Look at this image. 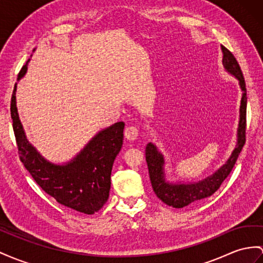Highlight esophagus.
Wrapping results in <instances>:
<instances>
[{
	"label": "esophagus",
	"mask_w": 263,
	"mask_h": 263,
	"mask_svg": "<svg viewBox=\"0 0 263 263\" xmlns=\"http://www.w3.org/2000/svg\"><path fill=\"white\" fill-rule=\"evenodd\" d=\"M124 136L127 140H131V141L136 140L139 136V129L137 126H133V125L127 126L124 130Z\"/></svg>",
	"instance_id": "1"
}]
</instances>
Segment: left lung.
Wrapping results in <instances>:
<instances>
[{
	"label": "left lung",
	"mask_w": 263,
	"mask_h": 263,
	"mask_svg": "<svg viewBox=\"0 0 263 263\" xmlns=\"http://www.w3.org/2000/svg\"><path fill=\"white\" fill-rule=\"evenodd\" d=\"M222 53H223V63L226 70L239 80V83L243 94L241 99L240 106V122L238 130V144L232 156L228 160V162L220 167V170L215 172L213 176L200 181L198 183L193 184H171L166 183L164 180L163 173V164L164 160L157 147L152 143H149L145 147V160L149 169V176L151 180V184L154 193L157 197L172 208H183L189 205L190 203H196L198 201L203 200L217 191L222 182L228 178L229 174L232 171L233 166L237 162L239 154L246 143V130H247V89L246 81L243 74L240 69V65L234 58L232 53L229 51L226 46L221 45Z\"/></svg>",
	"instance_id": "1"
}]
</instances>
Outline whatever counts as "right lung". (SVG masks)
<instances>
[{
	"label": "right lung",
	"instance_id": "add662e5",
	"mask_svg": "<svg viewBox=\"0 0 263 263\" xmlns=\"http://www.w3.org/2000/svg\"><path fill=\"white\" fill-rule=\"evenodd\" d=\"M25 65L17 80L26 72ZM15 90L11 99V118L17 152L25 169L41 189L61 203L85 214L102 209L109 198L113 162L123 143L124 122H118L101 131L72 162L55 165L44 160L26 140L15 104Z\"/></svg>",
	"mask_w": 263,
	"mask_h": 263
}]
</instances>
